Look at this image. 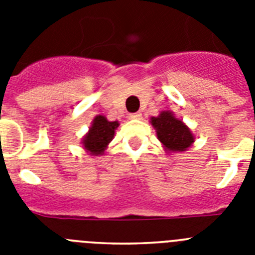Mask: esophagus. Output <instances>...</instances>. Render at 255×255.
Masks as SVG:
<instances>
[{"label":"esophagus","instance_id":"34e87169","mask_svg":"<svg viewBox=\"0 0 255 255\" xmlns=\"http://www.w3.org/2000/svg\"><path fill=\"white\" fill-rule=\"evenodd\" d=\"M130 119H132V120H140L141 114L140 112H134V114H130Z\"/></svg>","mask_w":255,"mask_h":255}]
</instances>
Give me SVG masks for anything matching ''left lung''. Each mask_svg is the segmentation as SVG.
I'll list each match as a JSON object with an SVG mask.
<instances>
[{
    "label": "left lung",
    "instance_id": "obj_1",
    "mask_svg": "<svg viewBox=\"0 0 255 255\" xmlns=\"http://www.w3.org/2000/svg\"><path fill=\"white\" fill-rule=\"evenodd\" d=\"M152 125L157 130V136L170 152L186 150L194 141V136L186 125L177 120L172 112H162L158 117H152Z\"/></svg>",
    "mask_w": 255,
    "mask_h": 255
}]
</instances>
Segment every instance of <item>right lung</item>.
Masks as SVG:
<instances>
[{"instance_id": "obj_1", "label": "right lung", "mask_w": 255, "mask_h": 255, "mask_svg": "<svg viewBox=\"0 0 255 255\" xmlns=\"http://www.w3.org/2000/svg\"><path fill=\"white\" fill-rule=\"evenodd\" d=\"M119 126L117 121H108L105 116H97L93 120L89 132L83 139L84 148L91 154L103 153L107 144L112 140L115 129Z\"/></svg>"}]
</instances>
